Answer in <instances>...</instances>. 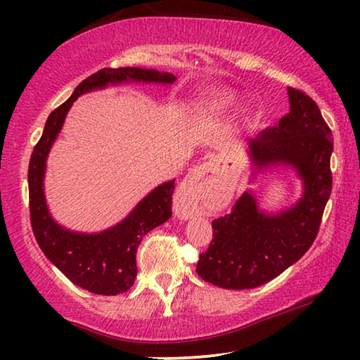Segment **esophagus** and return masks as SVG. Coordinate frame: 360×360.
<instances>
[{
    "mask_svg": "<svg viewBox=\"0 0 360 360\" xmlns=\"http://www.w3.org/2000/svg\"><path fill=\"white\" fill-rule=\"evenodd\" d=\"M211 172V163L195 167L182 181L174 197L176 214L181 219H188L197 214L203 200V192L206 186V178Z\"/></svg>",
    "mask_w": 360,
    "mask_h": 360,
    "instance_id": "1",
    "label": "esophagus"
}]
</instances>
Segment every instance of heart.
I'll return each instance as SVG.
<instances>
[{"label":"heart","mask_w":360,"mask_h":360,"mask_svg":"<svg viewBox=\"0 0 360 360\" xmlns=\"http://www.w3.org/2000/svg\"><path fill=\"white\" fill-rule=\"evenodd\" d=\"M235 105V96L229 92H216L206 96V98L198 105V112L203 114H216L227 111Z\"/></svg>","instance_id":"b5f03b06"}]
</instances>
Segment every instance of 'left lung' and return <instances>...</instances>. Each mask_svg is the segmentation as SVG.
I'll list each match as a JSON object with an SVG mask.
<instances>
[{
    "instance_id": "obj_1",
    "label": "left lung",
    "mask_w": 360,
    "mask_h": 360,
    "mask_svg": "<svg viewBox=\"0 0 360 360\" xmlns=\"http://www.w3.org/2000/svg\"><path fill=\"white\" fill-rule=\"evenodd\" d=\"M290 111L279 124L248 139L257 169L292 167L303 195L292 208L265 214L252 192L236 200L230 214L212 221L208 251L200 254L198 276L222 289H252L281 275L311 248L332 192V131L316 103L288 89Z\"/></svg>"
}]
</instances>
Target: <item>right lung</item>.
<instances>
[{"label":"right lung","instance_id":"right-lung-1","mask_svg":"<svg viewBox=\"0 0 360 360\" xmlns=\"http://www.w3.org/2000/svg\"><path fill=\"white\" fill-rule=\"evenodd\" d=\"M125 81L173 84L176 77L169 72L144 68H103L96 71L84 79L70 98L49 115L28 167L30 219L41 251L71 283L98 295L124 294L135 283L136 251L143 236L172 217L174 179L155 187L117 225L90 235L70 231L53 221L49 214L42 182L49 150L77 96Z\"/></svg>","mask_w":360,"mask_h":360}]
</instances>
